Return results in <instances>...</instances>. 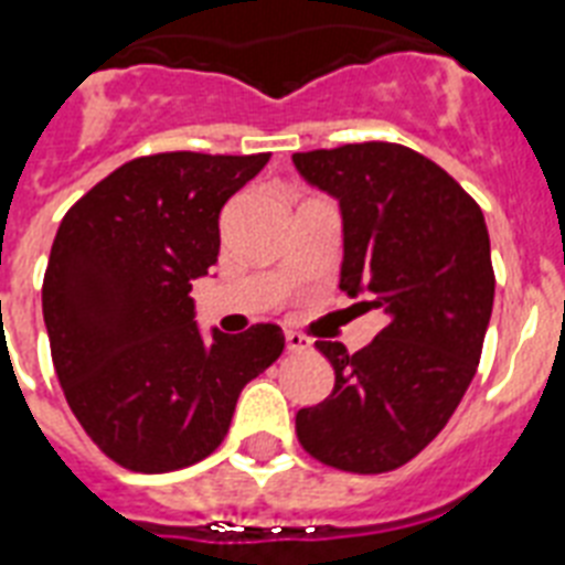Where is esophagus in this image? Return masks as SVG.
<instances>
[{"mask_svg":"<svg viewBox=\"0 0 565 565\" xmlns=\"http://www.w3.org/2000/svg\"><path fill=\"white\" fill-rule=\"evenodd\" d=\"M287 349L290 352H308L310 340L305 334H299V331H287Z\"/></svg>","mask_w":565,"mask_h":565,"instance_id":"34e87169","label":"esophagus"}]
</instances>
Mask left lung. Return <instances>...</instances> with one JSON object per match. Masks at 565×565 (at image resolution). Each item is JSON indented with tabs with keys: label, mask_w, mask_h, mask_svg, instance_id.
Returning a JSON list of instances; mask_svg holds the SVG:
<instances>
[{
	"label": "left lung",
	"mask_w": 565,
	"mask_h": 565,
	"mask_svg": "<svg viewBox=\"0 0 565 565\" xmlns=\"http://www.w3.org/2000/svg\"><path fill=\"white\" fill-rule=\"evenodd\" d=\"M292 163L343 211L340 290L386 313L361 352L319 340L334 390L296 413V437L319 463L393 472L446 428L481 361L495 296L487 222L443 167L407 146L345 143Z\"/></svg>",
	"instance_id": "left-lung-1"
}]
</instances>
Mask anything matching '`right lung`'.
<instances>
[{"label": "right lung", "instance_id": "right-lung-1", "mask_svg": "<svg viewBox=\"0 0 565 565\" xmlns=\"http://www.w3.org/2000/svg\"><path fill=\"white\" fill-rule=\"evenodd\" d=\"M269 154L135 158L66 211L43 275L52 363L87 437L131 472H175L220 448L281 328L199 334L193 278L220 255V211Z\"/></svg>", "mask_w": 565, "mask_h": 565}]
</instances>
